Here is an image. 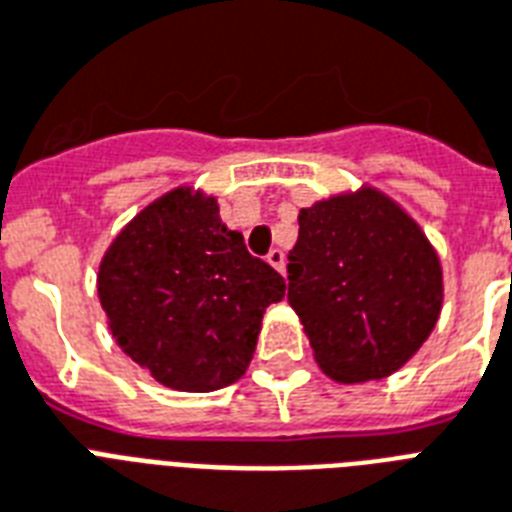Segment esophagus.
<instances>
[{"label":"esophagus","instance_id":"obj_1","mask_svg":"<svg viewBox=\"0 0 512 512\" xmlns=\"http://www.w3.org/2000/svg\"><path fill=\"white\" fill-rule=\"evenodd\" d=\"M265 260H268V263H271L273 268H276V271L281 273V276H287V255H284L281 249H271Z\"/></svg>","mask_w":512,"mask_h":512}]
</instances>
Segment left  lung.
<instances>
[{
	"label": "left lung",
	"instance_id": "left-lung-1",
	"mask_svg": "<svg viewBox=\"0 0 512 512\" xmlns=\"http://www.w3.org/2000/svg\"><path fill=\"white\" fill-rule=\"evenodd\" d=\"M289 305L321 372L342 385L398 372L436 329L444 271L420 223L361 185L300 209Z\"/></svg>",
	"mask_w": 512,
	"mask_h": 512
}]
</instances>
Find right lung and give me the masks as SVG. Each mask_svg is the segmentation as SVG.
Masks as SVG:
<instances>
[{
	"label": "right lung",
	"mask_w": 512,
	"mask_h": 512,
	"mask_svg": "<svg viewBox=\"0 0 512 512\" xmlns=\"http://www.w3.org/2000/svg\"><path fill=\"white\" fill-rule=\"evenodd\" d=\"M284 279L225 228L212 193L177 185L108 244L98 297L116 345L164 388L212 393L247 372Z\"/></svg>",
	"instance_id": "add662e5"
}]
</instances>
